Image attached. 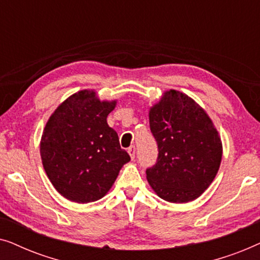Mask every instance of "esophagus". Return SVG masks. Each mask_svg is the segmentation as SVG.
Segmentation results:
<instances>
[{
	"instance_id": "esophagus-1",
	"label": "esophagus",
	"mask_w": 260,
	"mask_h": 260,
	"mask_svg": "<svg viewBox=\"0 0 260 260\" xmlns=\"http://www.w3.org/2000/svg\"><path fill=\"white\" fill-rule=\"evenodd\" d=\"M127 152H129L131 159H134L135 158V155H136V148H135L134 145H131V147L127 149Z\"/></svg>"
}]
</instances>
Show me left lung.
Wrapping results in <instances>:
<instances>
[{"label":"left lung","mask_w":260,"mask_h":260,"mask_svg":"<svg viewBox=\"0 0 260 260\" xmlns=\"http://www.w3.org/2000/svg\"><path fill=\"white\" fill-rule=\"evenodd\" d=\"M158 157L147 169L151 189L173 204L194 201L211 186L220 168L222 142L208 113L193 98L166 91L149 109Z\"/></svg>","instance_id":"left-lung-1"}]
</instances>
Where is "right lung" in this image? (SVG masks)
Here are the masks:
<instances>
[{
  "label": "right lung",
  "mask_w": 260,
  "mask_h": 260,
  "mask_svg": "<svg viewBox=\"0 0 260 260\" xmlns=\"http://www.w3.org/2000/svg\"><path fill=\"white\" fill-rule=\"evenodd\" d=\"M117 99L101 101L94 90L78 91L49 117L40 141L42 166L56 191L77 204L108 194L130 156L109 126Z\"/></svg>",
  "instance_id": "right-lung-1"
}]
</instances>
